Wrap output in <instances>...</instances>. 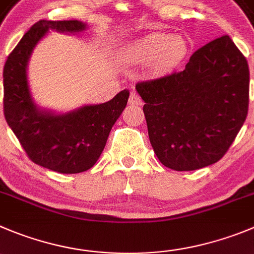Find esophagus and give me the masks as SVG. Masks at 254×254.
Here are the masks:
<instances>
[{"label": "esophagus", "mask_w": 254, "mask_h": 254, "mask_svg": "<svg viewBox=\"0 0 254 254\" xmlns=\"http://www.w3.org/2000/svg\"><path fill=\"white\" fill-rule=\"evenodd\" d=\"M129 104L130 105H141L143 104V100L135 91H132L129 96Z\"/></svg>", "instance_id": "1"}]
</instances>
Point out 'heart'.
<instances>
[{
	"mask_svg": "<svg viewBox=\"0 0 254 254\" xmlns=\"http://www.w3.org/2000/svg\"><path fill=\"white\" fill-rule=\"evenodd\" d=\"M187 52V42L181 36L168 34H150L136 40L125 50V58L135 64H145L153 60L156 67L172 66Z\"/></svg>",
	"mask_w": 254,
	"mask_h": 254,
	"instance_id": "heart-1",
	"label": "heart"
}]
</instances>
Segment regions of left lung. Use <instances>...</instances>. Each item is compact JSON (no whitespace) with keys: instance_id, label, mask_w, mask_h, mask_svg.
Masks as SVG:
<instances>
[{"instance_id":"8db88e82","label":"left lung","mask_w":254,"mask_h":254,"mask_svg":"<svg viewBox=\"0 0 254 254\" xmlns=\"http://www.w3.org/2000/svg\"><path fill=\"white\" fill-rule=\"evenodd\" d=\"M149 139L163 165L178 172L223 158L241 130L250 103V68L229 36L196 50L183 71L135 86Z\"/></svg>"}]
</instances>
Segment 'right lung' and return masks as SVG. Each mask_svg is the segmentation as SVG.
Returning a JSON list of instances; mask_svg holds the SVG:
<instances>
[{"instance_id": "add662e5", "label": "right lung", "mask_w": 254, "mask_h": 254, "mask_svg": "<svg viewBox=\"0 0 254 254\" xmlns=\"http://www.w3.org/2000/svg\"><path fill=\"white\" fill-rule=\"evenodd\" d=\"M81 21H47L35 23L7 58L3 67V114L8 127L35 164L63 174L90 169L105 148L110 130L129 99L123 90L110 101L85 105L66 114L37 108L27 82L28 60L37 42L49 30L81 32Z\"/></svg>"}]
</instances>
